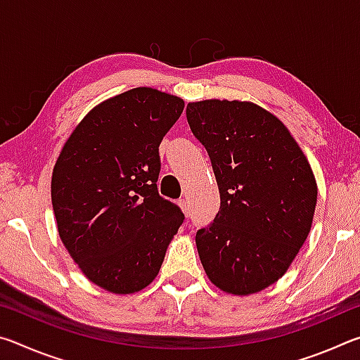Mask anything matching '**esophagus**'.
I'll return each instance as SVG.
<instances>
[{
	"label": "esophagus",
	"mask_w": 360,
	"mask_h": 360,
	"mask_svg": "<svg viewBox=\"0 0 360 360\" xmlns=\"http://www.w3.org/2000/svg\"><path fill=\"white\" fill-rule=\"evenodd\" d=\"M179 206H181V210H182V211H184V212H186V214H187V211H188V208H187V202H186V200H184V198H181V200H179Z\"/></svg>",
	"instance_id": "34e87169"
}]
</instances>
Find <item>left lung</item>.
<instances>
[{
    "label": "left lung",
    "mask_w": 360,
    "mask_h": 360,
    "mask_svg": "<svg viewBox=\"0 0 360 360\" xmlns=\"http://www.w3.org/2000/svg\"><path fill=\"white\" fill-rule=\"evenodd\" d=\"M186 114L221 193L214 222L195 236L206 276L227 294H257L308 238L318 202L311 165L288 127L255 103L192 101Z\"/></svg>",
    "instance_id": "1"
}]
</instances>
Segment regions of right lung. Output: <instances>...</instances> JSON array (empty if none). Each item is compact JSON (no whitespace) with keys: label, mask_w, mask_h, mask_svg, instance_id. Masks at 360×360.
Listing matches in <instances>:
<instances>
[{"label":"right lung","mask_w":360,"mask_h":360,"mask_svg":"<svg viewBox=\"0 0 360 360\" xmlns=\"http://www.w3.org/2000/svg\"><path fill=\"white\" fill-rule=\"evenodd\" d=\"M184 100L136 87L96 105L63 144L51 195L60 240L85 278L111 294L154 281L184 221L157 191L158 146Z\"/></svg>","instance_id":"add662e5"}]
</instances>
